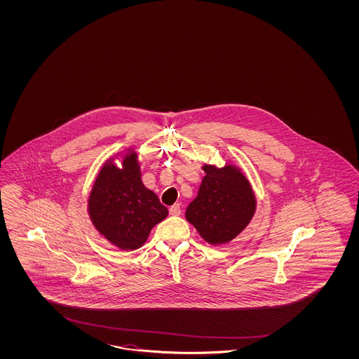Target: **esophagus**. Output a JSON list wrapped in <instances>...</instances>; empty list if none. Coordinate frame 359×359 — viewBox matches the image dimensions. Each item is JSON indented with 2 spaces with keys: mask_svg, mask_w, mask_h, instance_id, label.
<instances>
[{
  "mask_svg": "<svg viewBox=\"0 0 359 359\" xmlns=\"http://www.w3.org/2000/svg\"><path fill=\"white\" fill-rule=\"evenodd\" d=\"M168 212H170V215H171V216H179V215L182 213V208H180V204H174L172 207H170Z\"/></svg>",
  "mask_w": 359,
  "mask_h": 359,
  "instance_id": "esophagus-1",
  "label": "esophagus"
}]
</instances>
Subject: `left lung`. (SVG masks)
<instances>
[{"label": "left lung", "mask_w": 359, "mask_h": 359, "mask_svg": "<svg viewBox=\"0 0 359 359\" xmlns=\"http://www.w3.org/2000/svg\"><path fill=\"white\" fill-rule=\"evenodd\" d=\"M204 171L207 175L198 195L187 208L185 217L209 243H226L250 222L255 198L238 170L205 165Z\"/></svg>", "instance_id": "obj_1"}]
</instances>
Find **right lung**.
I'll list each match as a JSON object with an SVG mask.
<instances>
[{
  "label": "right lung",
  "mask_w": 359,
  "mask_h": 359,
  "mask_svg": "<svg viewBox=\"0 0 359 359\" xmlns=\"http://www.w3.org/2000/svg\"><path fill=\"white\" fill-rule=\"evenodd\" d=\"M89 215L101 234L121 249L141 248L150 230L168 210L156 195L142 184L135 155L120 170L108 164L98 175L89 197Z\"/></svg>",
  "instance_id": "obj_1"
}]
</instances>
